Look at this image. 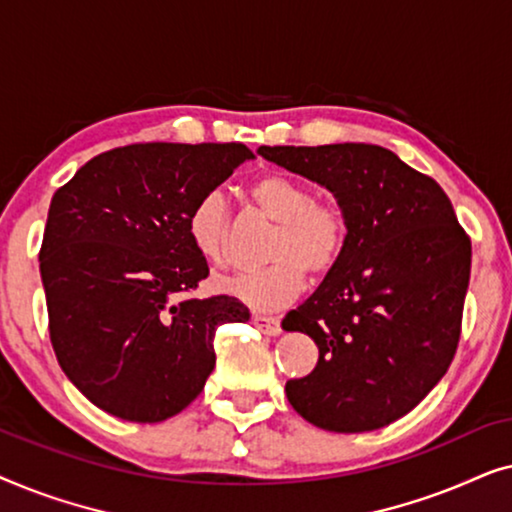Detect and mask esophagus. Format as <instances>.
Instances as JSON below:
<instances>
[{
    "mask_svg": "<svg viewBox=\"0 0 512 512\" xmlns=\"http://www.w3.org/2000/svg\"><path fill=\"white\" fill-rule=\"evenodd\" d=\"M251 324H254L258 331L265 335H279L282 333V324H279L277 317H265V314H254L251 317Z\"/></svg>",
    "mask_w": 512,
    "mask_h": 512,
    "instance_id": "1",
    "label": "esophagus"
}]
</instances>
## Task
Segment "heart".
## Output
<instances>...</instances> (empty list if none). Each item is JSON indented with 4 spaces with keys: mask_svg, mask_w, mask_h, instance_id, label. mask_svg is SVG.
I'll use <instances>...</instances> for the list:
<instances>
[{
    "mask_svg": "<svg viewBox=\"0 0 512 512\" xmlns=\"http://www.w3.org/2000/svg\"><path fill=\"white\" fill-rule=\"evenodd\" d=\"M247 195L258 212L277 223L265 254L272 263L223 277L219 286L258 312L279 310L303 291L305 272L321 279L338 268L349 242V216L338 198L314 195L310 184L284 172L261 174ZM228 230V205L219 191L205 193L188 209V240L207 263L228 261Z\"/></svg>",
    "mask_w": 512,
    "mask_h": 512,
    "instance_id": "b5f03b06",
    "label": "heart"
}]
</instances>
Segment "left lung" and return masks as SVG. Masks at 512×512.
<instances>
[{
	"instance_id": "obj_1",
	"label": "left lung",
	"mask_w": 512,
	"mask_h": 512,
	"mask_svg": "<svg viewBox=\"0 0 512 512\" xmlns=\"http://www.w3.org/2000/svg\"><path fill=\"white\" fill-rule=\"evenodd\" d=\"M263 158L326 186L347 209L345 256L284 331L319 347L286 382L293 410L326 431L382 429L408 415L457 352L471 237L426 174L375 144L261 146Z\"/></svg>"
}]
</instances>
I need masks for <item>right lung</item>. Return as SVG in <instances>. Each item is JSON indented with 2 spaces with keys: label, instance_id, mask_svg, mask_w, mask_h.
Instances as JSON below:
<instances>
[{
  "label": "right lung",
  "instance_id": "1",
  "mask_svg": "<svg viewBox=\"0 0 512 512\" xmlns=\"http://www.w3.org/2000/svg\"><path fill=\"white\" fill-rule=\"evenodd\" d=\"M247 146L146 142L88 160L55 191L39 249L60 368L109 415L156 424L191 405L214 370V335L244 324L233 296L181 298L209 275L188 209Z\"/></svg>",
  "mask_w": 512,
  "mask_h": 512
}]
</instances>
